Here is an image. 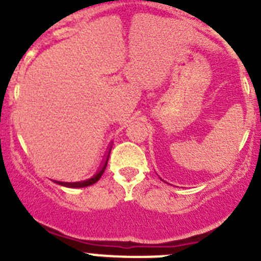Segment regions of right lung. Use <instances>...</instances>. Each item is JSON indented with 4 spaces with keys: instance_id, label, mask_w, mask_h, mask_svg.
Returning a JSON list of instances; mask_svg holds the SVG:
<instances>
[{
    "instance_id": "1",
    "label": "right lung",
    "mask_w": 261,
    "mask_h": 261,
    "mask_svg": "<svg viewBox=\"0 0 261 261\" xmlns=\"http://www.w3.org/2000/svg\"><path fill=\"white\" fill-rule=\"evenodd\" d=\"M112 147V146H111ZM111 147L108 149L107 154H106V158L105 161L102 162V165H100V167H99V170L96 171V174L94 175V176H91L90 179H86V180H78V181H56L57 184H60V186H64V187H70V188H82V187H89L91 186V184L96 183V181L100 179V176L103 175V172H105L106 167H107V162H108V156H110V153H111Z\"/></svg>"
}]
</instances>
